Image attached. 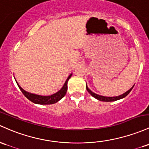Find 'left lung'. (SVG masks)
Returning a JSON list of instances; mask_svg holds the SVG:
<instances>
[{
	"instance_id": "obj_1",
	"label": "left lung",
	"mask_w": 149,
	"mask_h": 149,
	"mask_svg": "<svg viewBox=\"0 0 149 149\" xmlns=\"http://www.w3.org/2000/svg\"><path fill=\"white\" fill-rule=\"evenodd\" d=\"M134 88V86L131 88L130 90H129L128 91H127V92L124 93V94L121 95L120 96H116V97H104V96H101V95H99L97 94H95V93H94L92 91H91V90L89 89V88H88L87 85H86V89H87L88 92L90 93V94L91 95L93 96V97H94L95 98L97 99L98 100H100V101H103V102H112V101H116V100H118L120 99H122V98H124V97H125L127 95L129 94L131 92V91L132 90V88Z\"/></svg>"
}]
</instances>
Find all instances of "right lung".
Masks as SVG:
<instances>
[{"label": "right lung", "mask_w": 149, "mask_h": 149, "mask_svg": "<svg viewBox=\"0 0 149 149\" xmlns=\"http://www.w3.org/2000/svg\"><path fill=\"white\" fill-rule=\"evenodd\" d=\"M71 74L69 76H68V78H67L66 81L65 82L64 85L62 87V88L59 91L55 93V94L49 96H42V95H37L32 94V93H29L24 91L20 86L17 84L19 89H20L21 92L23 93V95L27 97V99L29 100L31 102H34V103L37 104H51L56 103V102H58V100H60L61 98H63L65 96L66 93L67 92V89H68V87H67V83H68V81L69 80V78H71Z\"/></svg>", "instance_id": "right-lung-1"}]
</instances>
